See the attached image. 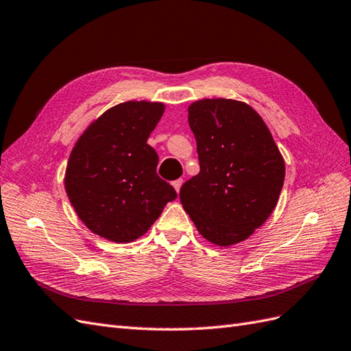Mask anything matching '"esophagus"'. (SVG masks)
<instances>
[{
  "label": "esophagus",
  "instance_id": "34e87169",
  "mask_svg": "<svg viewBox=\"0 0 351 351\" xmlns=\"http://www.w3.org/2000/svg\"><path fill=\"white\" fill-rule=\"evenodd\" d=\"M182 184H184V181H182V179H176V181H173V182H172L173 188L176 189V191H178V193H179V189H181Z\"/></svg>",
  "mask_w": 351,
  "mask_h": 351
}]
</instances>
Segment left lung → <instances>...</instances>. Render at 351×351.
Masks as SVG:
<instances>
[{
    "label": "left lung",
    "instance_id": "8db88e82",
    "mask_svg": "<svg viewBox=\"0 0 351 351\" xmlns=\"http://www.w3.org/2000/svg\"><path fill=\"white\" fill-rule=\"evenodd\" d=\"M199 173L181 203L198 232L220 247L241 243L276 207L285 163L263 119L248 104L206 98L188 107Z\"/></svg>",
    "mask_w": 351,
    "mask_h": 351
}]
</instances>
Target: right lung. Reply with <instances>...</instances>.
<instances>
[{
	"label": "right lung",
	"instance_id": "obj_1",
	"mask_svg": "<svg viewBox=\"0 0 351 351\" xmlns=\"http://www.w3.org/2000/svg\"><path fill=\"white\" fill-rule=\"evenodd\" d=\"M165 104L126 101L108 108L77 139L64 188L88 229L114 243L144 235L178 197L157 175L158 156L147 144Z\"/></svg>",
	"mask_w": 351,
	"mask_h": 351
}]
</instances>
